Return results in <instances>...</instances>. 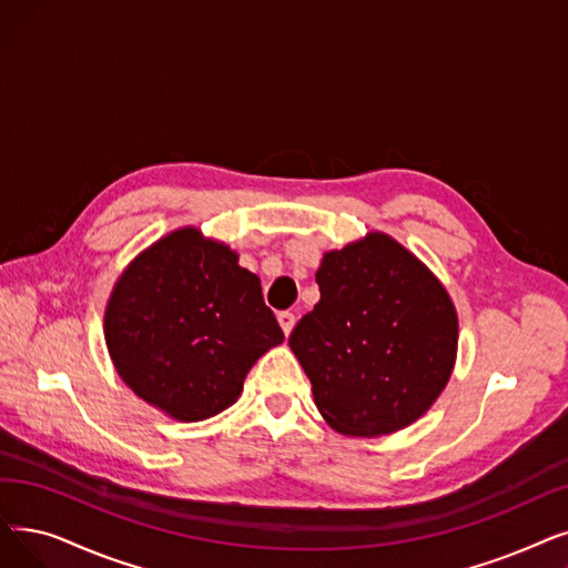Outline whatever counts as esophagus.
<instances>
[{"mask_svg": "<svg viewBox=\"0 0 568 568\" xmlns=\"http://www.w3.org/2000/svg\"><path fill=\"white\" fill-rule=\"evenodd\" d=\"M278 323H281L283 332H285V336H287V334L292 332L294 323H297V317H294V313H290V311H281V313H278Z\"/></svg>", "mask_w": 568, "mask_h": 568, "instance_id": "1", "label": "esophagus"}]
</instances>
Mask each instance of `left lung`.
<instances>
[{
  "label": "left lung",
  "instance_id": "8db88e82",
  "mask_svg": "<svg viewBox=\"0 0 568 568\" xmlns=\"http://www.w3.org/2000/svg\"><path fill=\"white\" fill-rule=\"evenodd\" d=\"M320 302L290 334L327 425L399 432L425 415L457 357V313L432 271L387 234L325 253Z\"/></svg>",
  "mask_w": 568,
  "mask_h": 568
}]
</instances>
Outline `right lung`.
Instances as JSON below:
<instances>
[{
	"label": "right lung",
	"instance_id": "add662e5",
	"mask_svg": "<svg viewBox=\"0 0 568 568\" xmlns=\"http://www.w3.org/2000/svg\"><path fill=\"white\" fill-rule=\"evenodd\" d=\"M104 336L136 397L183 423L230 408L251 366L285 338L260 278L194 227L166 234L122 271Z\"/></svg>",
	"mask_w": 568,
	"mask_h": 568
}]
</instances>
